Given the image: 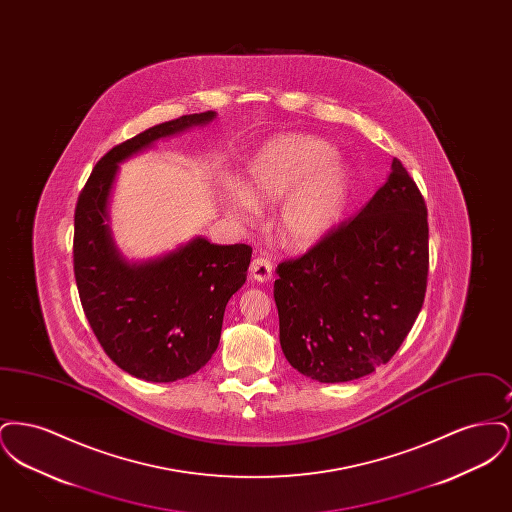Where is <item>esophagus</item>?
Listing matches in <instances>:
<instances>
[{"label": "esophagus", "mask_w": 512, "mask_h": 512, "mask_svg": "<svg viewBox=\"0 0 512 512\" xmlns=\"http://www.w3.org/2000/svg\"><path fill=\"white\" fill-rule=\"evenodd\" d=\"M251 276L257 280V282H267L268 278L272 276V261L268 259V257H263V255H259V257H255L253 261H251Z\"/></svg>", "instance_id": "obj_1"}]
</instances>
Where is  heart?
Wrapping results in <instances>:
<instances>
[{
	"instance_id": "1",
	"label": "heart",
	"mask_w": 512,
	"mask_h": 512,
	"mask_svg": "<svg viewBox=\"0 0 512 512\" xmlns=\"http://www.w3.org/2000/svg\"><path fill=\"white\" fill-rule=\"evenodd\" d=\"M334 155V147L324 140L292 134L270 140L249 163L247 184L255 197L274 201L295 190L282 211V228L290 244H317L345 213L351 174ZM228 203L240 215L253 211L251 199L238 190L228 195Z\"/></svg>"
}]
</instances>
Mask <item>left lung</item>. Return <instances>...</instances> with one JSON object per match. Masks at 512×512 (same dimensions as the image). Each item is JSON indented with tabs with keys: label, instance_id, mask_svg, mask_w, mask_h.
<instances>
[{
	"label": "left lung",
	"instance_id": "1",
	"mask_svg": "<svg viewBox=\"0 0 512 512\" xmlns=\"http://www.w3.org/2000/svg\"><path fill=\"white\" fill-rule=\"evenodd\" d=\"M428 209L395 157L359 215L276 267L280 345L290 365L349 382L386 365L413 328L428 284Z\"/></svg>",
	"mask_w": 512,
	"mask_h": 512
}]
</instances>
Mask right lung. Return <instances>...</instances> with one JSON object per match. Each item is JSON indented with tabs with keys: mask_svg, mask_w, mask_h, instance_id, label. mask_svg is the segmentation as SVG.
Listing matches in <instances>:
<instances>
[{
	"mask_svg": "<svg viewBox=\"0 0 512 512\" xmlns=\"http://www.w3.org/2000/svg\"><path fill=\"white\" fill-rule=\"evenodd\" d=\"M211 119L213 111L184 115L113 147L99 159L74 209V278L84 315L109 359L147 382H174L207 365L253 249L195 238L163 259L128 265L111 244L105 203L126 157Z\"/></svg>",
	"mask_w": 512,
	"mask_h": 512,
	"instance_id": "obj_1",
	"label": "right lung"
}]
</instances>
